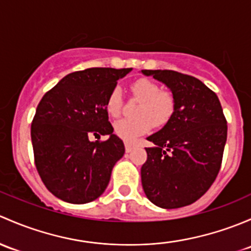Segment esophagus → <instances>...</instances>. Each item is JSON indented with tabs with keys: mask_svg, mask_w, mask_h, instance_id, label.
Returning a JSON list of instances; mask_svg holds the SVG:
<instances>
[{
	"mask_svg": "<svg viewBox=\"0 0 251 251\" xmlns=\"http://www.w3.org/2000/svg\"><path fill=\"white\" fill-rule=\"evenodd\" d=\"M125 146H126V152H130L131 150H133V144H130V143H128V141H126L125 143Z\"/></svg>",
	"mask_w": 251,
	"mask_h": 251,
	"instance_id": "esophagus-1",
	"label": "esophagus"
}]
</instances>
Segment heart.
<instances>
[{"label":"heart","mask_w":251,"mask_h":251,"mask_svg":"<svg viewBox=\"0 0 251 251\" xmlns=\"http://www.w3.org/2000/svg\"><path fill=\"white\" fill-rule=\"evenodd\" d=\"M131 92L141 100L136 108L135 118H122L113 125L115 133L126 141H134L139 136L149 133L152 126H163L175 110V100L168 92H162L161 87L151 79L140 78L131 84ZM122 110V90L116 87L110 93L106 101V111L116 117Z\"/></svg>","instance_id":"heart-1"}]
</instances>
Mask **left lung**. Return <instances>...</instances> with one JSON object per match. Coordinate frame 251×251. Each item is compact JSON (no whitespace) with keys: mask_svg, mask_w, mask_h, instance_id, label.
<instances>
[{"mask_svg":"<svg viewBox=\"0 0 251 251\" xmlns=\"http://www.w3.org/2000/svg\"><path fill=\"white\" fill-rule=\"evenodd\" d=\"M165 84L175 110L147 140L141 183L150 202L164 209L192 204L209 190L220 170L227 122L219 98L200 79L172 70H141Z\"/></svg>","mask_w":251,"mask_h":251,"instance_id":"1","label":"left lung"}]
</instances>
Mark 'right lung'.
I'll return each instance as SVG.
<instances>
[{"label":"right lung","instance_id":"add662e5","mask_svg":"<svg viewBox=\"0 0 251 251\" xmlns=\"http://www.w3.org/2000/svg\"><path fill=\"white\" fill-rule=\"evenodd\" d=\"M131 69L72 72L43 95L31 125L35 164L46 187L64 202L84 204L104 193L125 144L113 134L106 101ZM108 135L107 141L89 136Z\"/></svg>","mask_w":251,"mask_h":251}]
</instances>
